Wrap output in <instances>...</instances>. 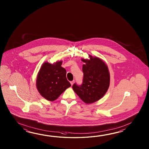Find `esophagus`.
Listing matches in <instances>:
<instances>
[{
	"label": "esophagus",
	"instance_id": "1",
	"mask_svg": "<svg viewBox=\"0 0 149 149\" xmlns=\"http://www.w3.org/2000/svg\"><path fill=\"white\" fill-rule=\"evenodd\" d=\"M74 80L72 81H70V84H71V86L73 85V84H74Z\"/></svg>",
	"mask_w": 149,
	"mask_h": 149
}]
</instances>
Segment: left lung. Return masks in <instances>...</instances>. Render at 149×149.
Returning a JSON list of instances; mask_svg holds the SVG:
<instances>
[{
    "mask_svg": "<svg viewBox=\"0 0 149 149\" xmlns=\"http://www.w3.org/2000/svg\"><path fill=\"white\" fill-rule=\"evenodd\" d=\"M90 60L82 58L84 77L82 84L72 86L73 91L82 101L90 104L98 101L107 93L110 85L108 66L98 57L89 56Z\"/></svg>",
    "mask_w": 149,
    "mask_h": 149,
    "instance_id": "left-lung-1",
    "label": "left lung"
}]
</instances>
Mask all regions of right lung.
<instances>
[{"mask_svg":"<svg viewBox=\"0 0 149 149\" xmlns=\"http://www.w3.org/2000/svg\"><path fill=\"white\" fill-rule=\"evenodd\" d=\"M62 61L55 63L45 62L38 72L36 86L40 94L49 101L56 100L71 86L66 77V70L61 67Z\"/></svg>","mask_w":149,"mask_h":149,"instance_id":"1","label":"right lung"}]
</instances>
